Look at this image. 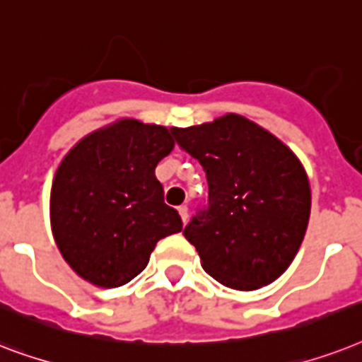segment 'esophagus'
I'll use <instances>...</instances> for the list:
<instances>
[{
  "instance_id": "1",
  "label": "esophagus",
  "mask_w": 362,
  "mask_h": 362,
  "mask_svg": "<svg viewBox=\"0 0 362 362\" xmlns=\"http://www.w3.org/2000/svg\"><path fill=\"white\" fill-rule=\"evenodd\" d=\"M179 215H181L183 222L189 221V207H187V205H181V207H179Z\"/></svg>"
}]
</instances>
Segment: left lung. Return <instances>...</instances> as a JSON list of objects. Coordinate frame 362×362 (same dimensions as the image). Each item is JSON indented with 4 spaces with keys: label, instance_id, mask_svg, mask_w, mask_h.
I'll use <instances>...</instances> for the list:
<instances>
[{
    "label": "left lung",
    "instance_id": "obj_1",
    "mask_svg": "<svg viewBox=\"0 0 362 362\" xmlns=\"http://www.w3.org/2000/svg\"><path fill=\"white\" fill-rule=\"evenodd\" d=\"M172 132L209 183L207 209L183 230L205 273L241 291L274 282L296 258L310 218V183L296 153L237 114Z\"/></svg>",
    "mask_w": 362,
    "mask_h": 362
}]
</instances>
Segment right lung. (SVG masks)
<instances>
[{"mask_svg":"<svg viewBox=\"0 0 362 362\" xmlns=\"http://www.w3.org/2000/svg\"><path fill=\"white\" fill-rule=\"evenodd\" d=\"M173 146L172 129L125 117L83 136L63 157L52 181L50 224L78 276L99 288L127 284L163 237L183 230L155 177Z\"/></svg>","mask_w":362,"mask_h":362,"instance_id":"add662e5","label":"right lung"}]
</instances>
